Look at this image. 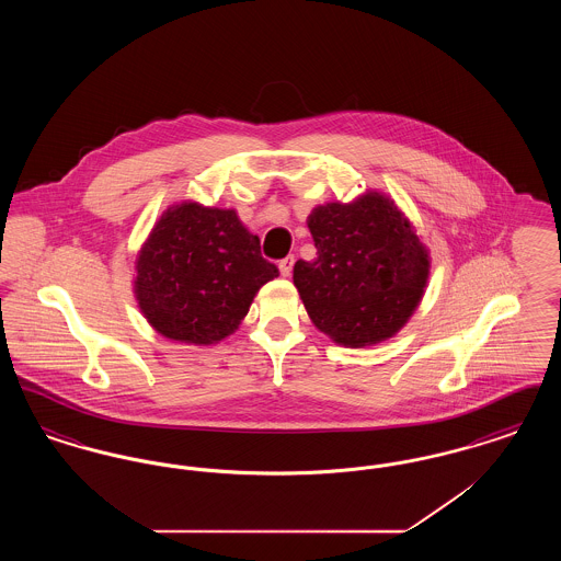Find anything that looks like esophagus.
<instances>
[{"instance_id": "esophagus-1", "label": "esophagus", "mask_w": 561, "mask_h": 561, "mask_svg": "<svg viewBox=\"0 0 561 561\" xmlns=\"http://www.w3.org/2000/svg\"><path fill=\"white\" fill-rule=\"evenodd\" d=\"M294 267V256H286L284 261H279V273L284 275V277H290V273H293Z\"/></svg>"}]
</instances>
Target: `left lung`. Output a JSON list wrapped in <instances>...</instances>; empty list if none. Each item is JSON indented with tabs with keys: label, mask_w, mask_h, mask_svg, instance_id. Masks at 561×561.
<instances>
[{
	"label": "left lung",
	"mask_w": 561,
	"mask_h": 561,
	"mask_svg": "<svg viewBox=\"0 0 561 561\" xmlns=\"http://www.w3.org/2000/svg\"><path fill=\"white\" fill-rule=\"evenodd\" d=\"M318 256L296 261L294 286L316 328L345 347L398 334L427 288L431 256L391 197L366 191L307 218Z\"/></svg>",
	"instance_id": "1"
}]
</instances>
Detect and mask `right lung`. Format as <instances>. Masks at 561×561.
I'll return each mask as SVG.
<instances>
[{
  "mask_svg": "<svg viewBox=\"0 0 561 561\" xmlns=\"http://www.w3.org/2000/svg\"><path fill=\"white\" fill-rule=\"evenodd\" d=\"M134 296L170 341L214 345L240 328L256 293L279 275L236 210L197 202L170 206L134 263Z\"/></svg>",
  "mask_w": 561,
  "mask_h": 561,
  "instance_id": "add662e5",
  "label": "right lung"
}]
</instances>
